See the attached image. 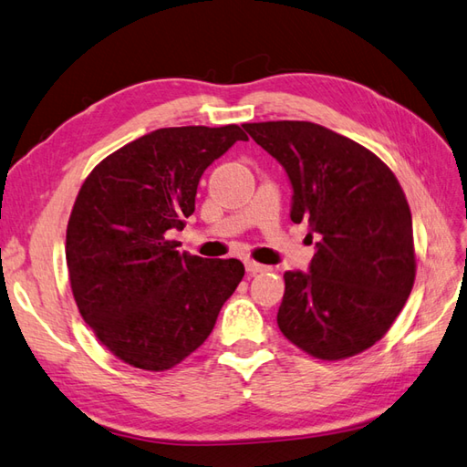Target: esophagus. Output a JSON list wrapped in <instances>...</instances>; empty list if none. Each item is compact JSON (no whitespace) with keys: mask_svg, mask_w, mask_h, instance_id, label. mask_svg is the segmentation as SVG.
<instances>
[{"mask_svg":"<svg viewBox=\"0 0 467 467\" xmlns=\"http://www.w3.org/2000/svg\"><path fill=\"white\" fill-rule=\"evenodd\" d=\"M245 269H247V274H252V275H255V274H262V272H265V265L264 264H257V262H254V260H247L245 262Z\"/></svg>","mask_w":467,"mask_h":467,"instance_id":"34e87169","label":"esophagus"}]
</instances>
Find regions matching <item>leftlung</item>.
Segmentation results:
<instances>
[{
  "instance_id": "8db88e82",
  "label": "left lung",
  "mask_w": 467,
  "mask_h": 467,
  "mask_svg": "<svg viewBox=\"0 0 467 467\" xmlns=\"http://www.w3.org/2000/svg\"><path fill=\"white\" fill-rule=\"evenodd\" d=\"M284 165L292 222H307L309 274L285 272L282 334L306 354L337 361L388 334L416 282L411 212L396 175L374 151L312 121L244 123Z\"/></svg>"
}]
</instances>
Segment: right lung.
<instances>
[{"mask_svg":"<svg viewBox=\"0 0 467 467\" xmlns=\"http://www.w3.org/2000/svg\"><path fill=\"white\" fill-rule=\"evenodd\" d=\"M247 136L240 126L161 128L101 160L66 234L71 294L118 359L171 369L212 334L245 274L240 260L180 254L171 232L195 210L202 173Z\"/></svg>","mask_w":467,"mask_h":467,"instance_id":"1","label":"right lung"}]
</instances>
